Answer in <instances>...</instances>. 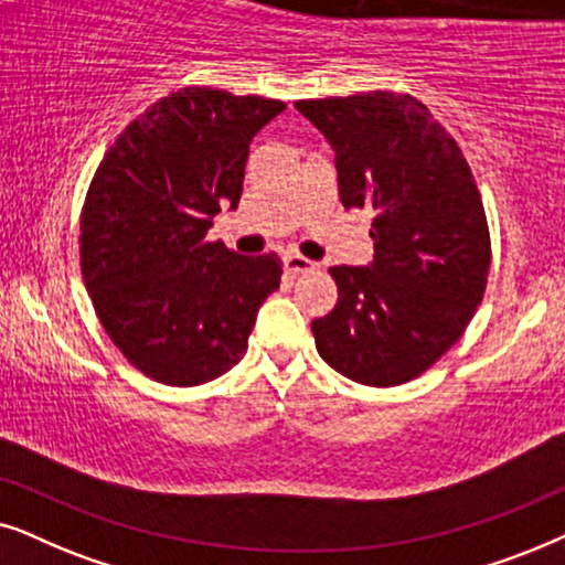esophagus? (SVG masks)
I'll use <instances>...</instances> for the list:
<instances>
[{
  "instance_id": "esophagus-1",
  "label": "esophagus",
  "mask_w": 565,
  "mask_h": 565,
  "mask_svg": "<svg viewBox=\"0 0 565 565\" xmlns=\"http://www.w3.org/2000/svg\"><path fill=\"white\" fill-rule=\"evenodd\" d=\"M284 268H287L289 274H315L320 266L315 260L305 258V255L289 253V255H284Z\"/></svg>"
}]
</instances>
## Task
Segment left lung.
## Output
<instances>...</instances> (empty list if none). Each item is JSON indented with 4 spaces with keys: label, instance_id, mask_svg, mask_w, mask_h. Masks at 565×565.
<instances>
[{
    "label": "left lung",
    "instance_id": "8db88e82",
    "mask_svg": "<svg viewBox=\"0 0 565 565\" xmlns=\"http://www.w3.org/2000/svg\"><path fill=\"white\" fill-rule=\"evenodd\" d=\"M335 149L345 209L370 206L372 266H333L338 305L312 320L318 353L359 385L395 387L470 326L491 270L478 183L452 134L413 95L297 100Z\"/></svg>",
    "mask_w": 565,
    "mask_h": 565
}]
</instances>
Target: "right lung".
Wrapping results in <instances>:
<instances>
[{
    "label": "right lung",
    "instance_id": "right-lung-1",
    "mask_svg": "<svg viewBox=\"0 0 565 565\" xmlns=\"http://www.w3.org/2000/svg\"><path fill=\"white\" fill-rule=\"evenodd\" d=\"M281 110L274 97L183 87L134 118L97 164L82 278L105 333L149 380L195 387L245 356L281 258L237 255L206 232L237 206L247 147Z\"/></svg>",
    "mask_w": 565,
    "mask_h": 565
}]
</instances>
